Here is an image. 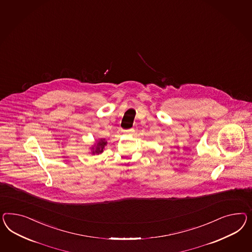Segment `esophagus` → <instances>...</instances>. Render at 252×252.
<instances>
[{
  "label": "esophagus",
  "mask_w": 252,
  "mask_h": 252,
  "mask_svg": "<svg viewBox=\"0 0 252 252\" xmlns=\"http://www.w3.org/2000/svg\"><path fill=\"white\" fill-rule=\"evenodd\" d=\"M134 131H135V130H134V128H131V129L125 130L124 132H125L126 134H132V133H134Z\"/></svg>",
  "instance_id": "obj_1"
}]
</instances>
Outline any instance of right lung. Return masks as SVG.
Segmentation results:
<instances>
[{
	"instance_id": "right-lung-1",
	"label": "right lung",
	"mask_w": 252,
	"mask_h": 252,
	"mask_svg": "<svg viewBox=\"0 0 252 252\" xmlns=\"http://www.w3.org/2000/svg\"><path fill=\"white\" fill-rule=\"evenodd\" d=\"M107 145V141H105L104 138H100L96 141L95 143L94 144L90 149H91V153L93 155H99L103 152L105 146Z\"/></svg>"
}]
</instances>
